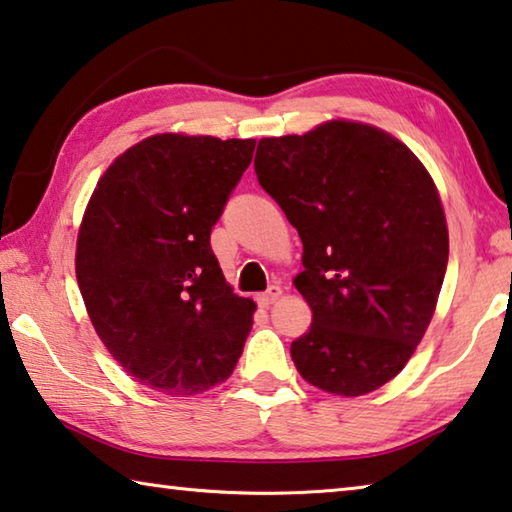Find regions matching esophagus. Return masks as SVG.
Masks as SVG:
<instances>
[{
	"instance_id": "obj_1",
	"label": "esophagus",
	"mask_w": 512,
	"mask_h": 512,
	"mask_svg": "<svg viewBox=\"0 0 512 512\" xmlns=\"http://www.w3.org/2000/svg\"><path fill=\"white\" fill-rule=\"evenodd\" d=\"M280 296H282V287H280V285H271L269 289L264 291V294L257 296V303H259V307H269V305H273L275 300H278Z\"/></svg>"
}]
</instances>
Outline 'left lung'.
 Returning <instances> with one entry per match:
<instances>
[{
    "label": "left lung",
    "instance_id": "1",
    "mask_svg": "<svg viewBox=\"0 0 512 512\" xmlns=\"http://www.w3.org/2000/svg\"><path fill=\"white\" fill-rule=\"evenodd\" d=\"M255 173L303 241L294 287L312 326L291 342L298 373L346 399L383 387L428 330L449 262L431 173L385 129L344 118L262 139Z\"/></svg>",
    "mask_w": 512,
    "mask_h": 512
}]
</instances>
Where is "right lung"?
Here are the masks:
<instances>
[{"instance_id": "1", "label": "right lung", "mask_w": 512, "mask_h": 512, "mask_svg": "<svg viewBox=\"0 0 512 512\" xmlns=\"http://www.w3.org/2000/svg\"><path fill=\"white\" fill-rule=\"evenodd\" d=\"M255 139L154 134L111 161L88 200L75 271L97 337L136 383L202 394L232 376L253 314L209 234Z\"/></svg>"}]
</instances>
